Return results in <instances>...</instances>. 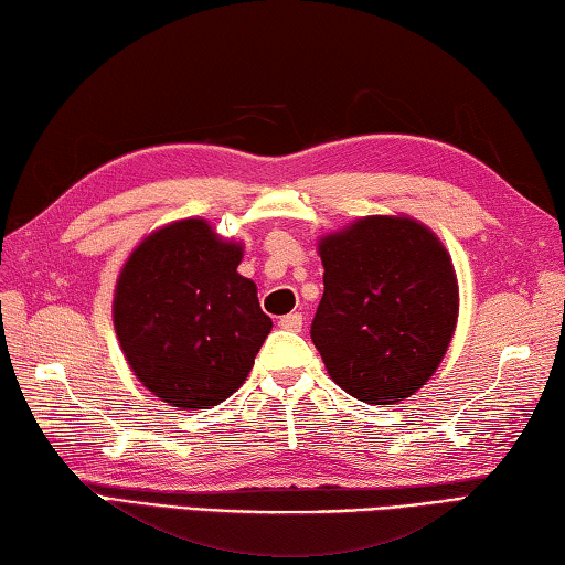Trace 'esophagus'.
<instances>
[{"label":"esophagus","instance_id":"1","mask_svg":"<svg viewBox=\"0 0 565 565\" xmlns=\"http://www.w3.org/2000/svg\"><path fill=\"white\" fill-rule=\"evenodd\" d=\"M280 324L282 330H290V332H300L302 330V315L300 312H290V315H285V318H280Z\"/></svg>","mask_w":565,"mask_h":565}]
</instances>
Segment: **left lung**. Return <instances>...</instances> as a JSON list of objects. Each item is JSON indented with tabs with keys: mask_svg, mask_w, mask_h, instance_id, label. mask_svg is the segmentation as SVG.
I'll use <instances>...</instances> for the list:
<instances>
[{
	"mask_svg": "<svg viewBox=\"0 0 565 565\" xmlns=\"http://www.w3.org/2000/svg\"><path fill=\"white\" fill-rule=\"evenodd\" d=\"M324 292L312 342L354 399L394 404L447 354L459 285L447 247L412 217L367 215L320 241Z\"/></svg>",
	"mask_w": 565,
	"mask_h": 565,
	"instance_id": "8db88e82",
	"label": "left lung"
}]
</instances>
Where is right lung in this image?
Listing matches in <instances>:
<instances>
[{
  "mask_svg": "<svg viewBox=\"0 0 565 565\" xmlns=\"http://www.w3.org/2000/svg\"><path fill=\"white\" fill-rule=\"evenodd\" d=\"M243 245L207 221L158 227L128 257L114 292V328L148 392L181 409H211L241 390L273 330L257 288L237 273Z\"/></svg>",
  "mask_w": 565,
  "mask_h": 565,
  "instance_id": "add662e5",
  "label": "right lung"
}]
</instances>
